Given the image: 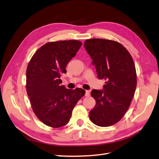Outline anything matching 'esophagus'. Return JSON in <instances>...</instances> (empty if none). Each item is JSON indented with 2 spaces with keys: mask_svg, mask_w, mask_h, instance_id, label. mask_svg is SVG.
Instances as JSON below:
<instances>
[{
  "mask_svg": "<svg viewBox=\"0 0 159 159\" xmlns=\"http://www.w3.org/2000/svg\"><path fill=\"white\" fill-rule=\"evenodd\" d=\"M85 95L86 96V97H89V96L90 95V91L89 90H86Z\"/></svg>",
  "mask_w": 159,
  "mask_h": 159,
  "instance_id": "obj_1",
  "label": "esophagus"
}]
</instances>
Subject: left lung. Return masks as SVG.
I'll list each match as a JSON object with an SVG mask.
<instances>
[{
  "instance_id": "obj_1",
  "label": "left lung",
  "mask_w": 159,
  "mask_h": 159,
  "mask_svg": "<svg viewBox=\"0 0 159 159\" xmlns=\"http://www.w3.org/2000/svg\"><path fill=\"white\" fill-rule=\"evenodd\" d=\"M84 46L98 78L105 80L103 90L91 91L96 104L89 119L99 127L113 125L125 114L135 92V66L130 53L118 42L93 38L86 40Z\"/></svg>"
}]
</instances>
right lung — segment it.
I'll use <instances>...</instances> for the list:
<instances>
[{
  "mask_svg": "<svg viewBox=\"0 0 159 159\" xmlns=\"http://www.w3.org/2000/svg\"><path fill=\"white\" fill-rule=\"evenodd\" d=\"M81 44L74 40L48 42L28 63L26 92L34 113L47 126L58 128L68 123L75 105L85 93L81 88H66L60 79Z\"/></svg>",
  "mask_w": 159,
  "mask_h": 159,
  "instance_id": "1",
  "label": "right lung"
}]
</instances>
